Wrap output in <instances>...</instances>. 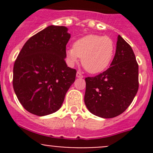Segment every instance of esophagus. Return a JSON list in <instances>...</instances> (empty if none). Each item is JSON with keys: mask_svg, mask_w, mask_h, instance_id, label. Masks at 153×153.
<instances>
[{"mask_svg": "<svg viewBox=\"0 0 153 153\" xmlns=\"http://www.w3.org/2000/svg\"><path fill=\"white\" fill-rule=\"evenodd\" d=\"M76 77L77 78H84V75H83L80 72H77Z\"/></svg>", "mask_w": 153, "mask_h": 153, "instance_id": "obj_1", "label": "esophagus"}]
</instances>
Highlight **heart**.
I'll list each match as a JSON object with an SVG mask.
<instances>
[{"label":"heart","instance_id":"b5f03b06","mask_svg":"<svg viewBox=\"0 0 153 153\" xmlns=\"http://www.w3.org/2000/svg\"><path fill=\"white\" fill-rule=\"evenodd\" d=\"M115 43L108 36L87 35L74 42L72 48L66 50L69 65L73 66L81 58V64L88 72H102L109 66L115 55Z\"/></svg>","mask_w":153,"mask_h":153}]
</instances>
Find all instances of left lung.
<instances>
[{"label":"left lung","instance_id":"left-lung-1","mask_svg":"<svg viewBox=\"0 0 153 153\" xmlns=\"http://www.w3.org/2000/svg\"><path fill=\"white\" fill-rule=\"evenodd\" d=\"M84 102L89 112L104 118L121 115L138 89V64L133 50L118 35L115 55L106 71L85 78Z\"/></svg>","mask_w":153,"mask_h":153}]
</instances>
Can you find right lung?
<instances>
[{
    "label": "right lung",
    "instance_id": "1",
    "mask_svg": "<svg viewBox=\"0 0 153 153\" xmlns=\"http://www.w3.org/2000/svg\"><path fill=\"white\" fill-rule=\"evenodd\" d=\"M67 31L62 26H49L29 38L15 60L14 90L30 113L44 116L58 110L75 81L76 70L65 62Z\"/></svg>",
    "mask_w": 153,
    "mask_h": 153
}]
</instances>
